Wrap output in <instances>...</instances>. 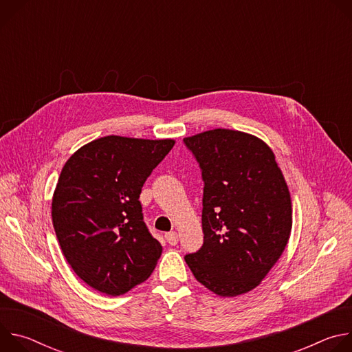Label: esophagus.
<instances>
[{
  "instance_id": "34e87169",
  "label": "esophagus",
  "mask_w": 352,
  "mask_h": 352,
  "mask_svg": "<svg viewBox=\"0 0 352 352\" xmlns=\"http://www.w3.org/2000/svg\"><path fill=\"white\" fill-rule=\"evenodd\" d=\"M166 239L170 245H177L178 243V234L175 231H171V232H167L166 234Z\"/></svg>"
}]
</instances>
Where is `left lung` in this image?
<instances>
[{
    "mask_svg": "<svg viewBox=\"0 0 352 352\" xmlns=\"http://www.w3.org/2000/svg\"><path fill=\"white\" fill-rule=\"evenodd\" d=\"M204 179V245L185 256L220 296L254 289L287 246L292 209L272 148L256 136L213 129L184 139Z\"/></svg>",
    "mask_w": 352,
    "mask_h": 352,
    "instance_id": "obj_1",
    "label": "left lung"
}]
</instances>
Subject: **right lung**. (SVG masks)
I'll return each instance as SVG.
<instances>
[{
	"label": "right lung",
	"mask_w": 352,
	"mask_h": 352,
	"mask_svg": "<svg viewBox=\"0 0 352 352\" xmlns=\"http://www.w3.org/2000/svg\"><path fill=\"white\" fill-rule=\"evenodd\" d=\"M173 139H96L65 163L53 196V226L67 262L91 288L122 295L156 267L162 245L143 221L139 196Z\"/></svg>",
	"instance_id": "1"
}]
</instances>
